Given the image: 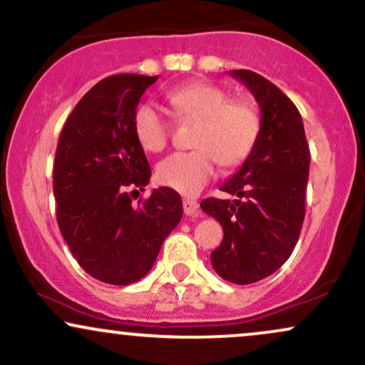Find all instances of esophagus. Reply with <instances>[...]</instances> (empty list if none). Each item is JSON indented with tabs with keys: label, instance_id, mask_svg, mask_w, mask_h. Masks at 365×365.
I'll return each instance as SVG.
<instances>
[{
	"label": "esophagus",
	"instance_id": "1",
	"mask_svg": "<svg viewBox=\"0 0 365 365\" xmlns=\"http://www.w3.org/2000/svg\"><path fill=\"white\" fill-rule=\"evenodd\" d=\"M197 209H199V202L195 199H190V197H185L183 199V211H185L187 216L195 215Z\"/></svg>",
	"mask_w": 365,
	"mask_h": 365
}]
</instances>
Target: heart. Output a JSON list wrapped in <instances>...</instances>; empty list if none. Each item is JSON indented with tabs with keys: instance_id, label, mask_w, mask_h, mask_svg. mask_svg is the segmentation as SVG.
<instances>
[{
	"instance_id": "1",
	"label": "heart",
	"mask_w": 365,
	"mask_h": 365,
	"mask_svg": "<svg viewBox=\"0 0 365 365\" xmlns=\"http://www.w3.org/2000/svg\"><path fill=\"white\" fill-rule=\"evenodd\" d=\"M180 116L197 123L192 137L194 150L171 154L159 163L156 178L161 185L185 195H195L215 178L217 163L235 168L252 154L261 132V118L249 99H232L221 87L194 82L170 94ZM133 133L148 153H161L170 130L153 104L144 103L133 111Z\"/></svg>"
}]
</instances>
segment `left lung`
<instances>
[{
  "mask_svg": "<svg viewBox=\"0 0 365 365\" xmlns=\"http://www.w3.org/2000/svg\"><path fill=\"white\" fill-rule=\"evenodd\" d=\"M261 106L257 144L242 168L221 185L235 200L209 197L206 215L223 226L211 252L212 267L230 283L249 284L287 262L302 230L311 153L302 116L273 82L250 70H233Z\"/></svg>",
  "mask_w": 365,
  "mask_h": 365,
  "instance_id": "obj_1",
  "label": "left lung"
}]
</instances>
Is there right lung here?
Returning <instances> with one entry per match:
<instances>
[{
  "mask_svg": "<svg viewBox=\"0 0 365 365\" xmlns=\"http://www.w3.org/2000/svg\"><path fill=\"white\" fill-rule=\"evenodd\" d=\"M158 75L103 78L77 103L58 140L53 170L56 220L86 273L110 284L144 278L183 215L168 187L132 204L150 166L133 133V111Z\"/></svg>",
  "mask_w": 365,
  "mask_h": 365,
  "instance_id": "add662e5",
  "label": "right lung"
}]
</instances>
